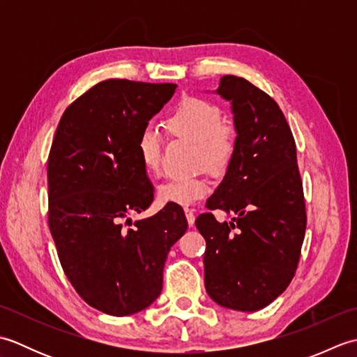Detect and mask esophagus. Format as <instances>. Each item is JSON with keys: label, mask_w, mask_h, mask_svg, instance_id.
<instances>
[{"label": "esophagus", "mask_w": 357, "mask_h": 357, "mask_svg": "<svg viewBox=\"0 0 357 357\" xmlns=\"http://www.w3.org/2000/svg\"><path fill=\"white\" fill-rule=\"evenodd\" d=\"M184 211H185V218H187V222H188V225L193 227V224H195V213H193V210H192V208H188V207H185V208H184Z\"/></svg>", "instance_id": "obj_1"}]
</instances>
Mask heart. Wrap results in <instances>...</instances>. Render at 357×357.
<instances>
[{
  "mask_svg": "<svg viewBox=\"0 0 357 357\" xmlns=\"http://www.w3.org/2000/svg\"><path fill=\"white\" fill-rule=\"evenodd\" d=\"M221 109L202 98H185L165 119L169 130L192 141L198 147L196 156L201 165L210 172L224 173L234 156V136L229 127L222 124ZM136 149L142 165L151 173L161 167V136L153 127H144ZM210 184L204 178H173L158 188V198L167 204L190 206L208 195Z\"/></svg>",
  "mask_w": 357,
  "mask_h": 357,
  "instance_id": "1",
  "label": "heart"
}]
</instances>
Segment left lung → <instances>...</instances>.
Returning <instances> with one entry per match:
<instances>
[{"instance_id": "left-lung-1", "label": "left lung", "mask_w": 357, "mask_h": 357, "mask_svg": "<svg viewBox=\"0 0 357 357\" xmlns=\"http://www.w3.org/2000/svg\"><path fill=\"white\" fill-rule=\"evenodd\" d=\"M216 93L231 104L236 149L206 206L234 216L196 219L204 280L216 304L256 312L284 293L301 257L307 213L296 144L276 101L252 82L225 75Z\"/></svg>"}]
</instances>
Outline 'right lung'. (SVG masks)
<instances>
[{
  "mask_svg": "<svg viewBox=\"0 0 357 357\" xmlns=\"http://www.w3.org/2000/svg\"><path fill=\"white\" fill-rule=\"evenodd\" d=\"M176 84L98 82L63 113L47 162L49 227L59 262L89 305L128 316L153 304L164 264L187 230L184 210L153 202L136 141Z\"/></svg>",
  "mask_w": 357,
  "mask_h": 357,
  "instance_id": "add662e5",
  "label": "right lung"
}]
</instances>
